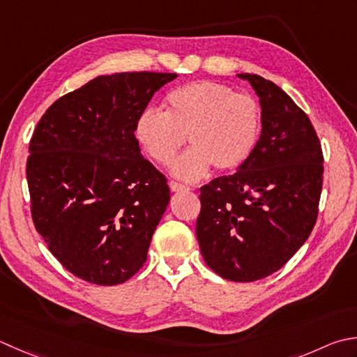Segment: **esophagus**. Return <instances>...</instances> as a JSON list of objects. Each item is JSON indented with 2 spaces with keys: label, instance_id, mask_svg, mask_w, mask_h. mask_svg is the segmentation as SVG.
<instances>
[{
  "label": "esophagus",
  "instance_id": "esophagus-1",
  "mask_svg": "<svg viewBox=\"0 0 357 357\" xmlns=\"http://www.w3.org/2000/svg\"><path fill=\"white\" fill-rule=\"evenodd\" d=\"M169 185H170V190L172 192H185V190H188V187L176 183V181H170Z\"/></svg>",
  "mask_w": 357,
  "mask_h": 357
}]
</instances>
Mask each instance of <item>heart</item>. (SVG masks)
Wrapping results in <instances>:
<instances>
[{
    "label": "heart",
    "instance_id": "b5f03b06",
    "mask_svg": "<svg viewBox=\"0 0 357 357\" xmlns=\"http://www.w3.org/2000/svg\"><path fill=\"white\" fill-rule=\"evenodd\" d=\"M165 114L145 109L136 119L139 145L153 160L169 164L184 136L192 149L170 167V173L187 183L204 178L215 165L230 172L246 162L252 153L260 113L252 97L232 93L215 82H192L170 91L164 102Z\"/></svg>",
    "mask_w": 357,
    "mask_h": 357
}]
</instances>
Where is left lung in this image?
Masks as SVG:
<instances>
[{
  "label": "left lung",
  "mask_w": 357,
  "mask_h": 357,
  "mask_svg": "<svg viewBox=\"0 0 357 357\" xmlns=\"http://www.w3.org/2000/svg\"><path fill=\"white\" fill-rule=\"evenodd\" d=\"M261 135L234 174L199 188L197 238L207 266L230 282L274 274L308 240L322 192L319 137L284 91L255 74Z\"/></svg>",
  "instance_id": "1"
}]
</instances>
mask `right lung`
<instances>
[{
	"mask_svg": "<svg viewBox=\"0 0 357 357\" xmlns=\"http://www.w3.org/2000/svg\"><path fill=\"white\" fill-rule=\"evenodd\" d=\"M176 77L97 75L54 102L33 131L26 167L33 225L82 280L121 284L144 266L170 188L142 156L135 123Z\"/></svg>",
	"mask_w": 357,
	"mask_h": 357,
	"instance_id": "obj_1",
	"label": "right lung"
}]
</instances>
